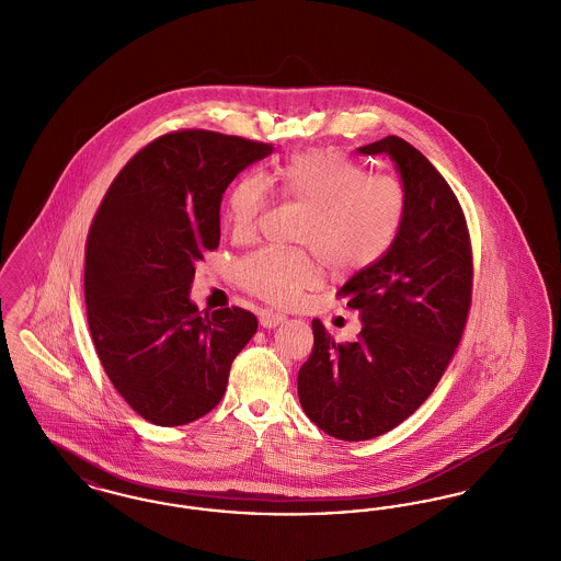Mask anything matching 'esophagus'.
Instances as JSON below:
<instances>
[{
	"label": "esophagus",
	"instance_id": "1",
	"mask_svg": "<svg viewBox=\"0 0 561 561\" xmlns=\"http://www.w3.org/2000/svg\"><path fill=\"white\" fill-rule=\"evenodd\" d=\"M282 321H286L284 313L268 311V309H265V311L261 313V325H263V328H275V325H279Z\"/></svg>",
	"mask_w": 561,
	"mask_h": 561
}]
</instances>
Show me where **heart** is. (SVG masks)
I'll return each mask as SVG.
<instances>
[{"label": "heart", "mask_w": 561, "mask_h": 561, "mask_svg": "<svg viewBox=\"0 0 561 561\" xmlns=\"http://www.w3.org/2000/svg\"><path fill=\"white\" fill-rule=\"evenodd\" d=\"M282 193L307 214L296 240L305 248L265 245L238 263L248 293L273 305H290L318 288L323 263L334 273L373 267L398 240L408 195L400 179L368 170L334 149L294 153L275 174ZM273 188L263 172L241 174L227 197V222L233 240L250 241L268 208Z\"/></svg>", "instance_id": "obj_1"}]
</instances>
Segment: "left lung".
Listing matches in <instances>:
<instances>
[{
	"label": "left lung",
	"mask_w": 561,
	"mask_h": 561,
	"mask_svg": "<svg viewBox=\"0 0 561 561\" xmlns=\"http://www.w3.org/2000/svg\"><path fill=\"white\" fill-rule=\"evenodd\" d=\"M357 151L396 161L408 210L391 250L339 290L359 313L357 339L334 343L313 320V351L298 370L305 414L345 442L398 427L427 400L460 343L473 290L467 220L433 163L400 136Z\"/></svg>",
	"instance_id": "left-lung-1"
}]
</instances>
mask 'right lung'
<instances>
[{
    "mask_svg": "<svg viewBox=\"0 0 561 561\" xmlns=\"http://www.w3.org/2000/svg\"><path fill=\"white\" fill-rule=\"evenodd\" d=\"M273 147L210 130L163 134L111 183L85 241V309L99 359L136 414L187 425L222 400L256 334L241 307L199 311L195 265L220 241L229 183Z\"/></svg>",
    "mask_w": 561,
    "mask_h": 561,
    "instance_id": "1",
    "label": "right lung"
}]
</instances>
